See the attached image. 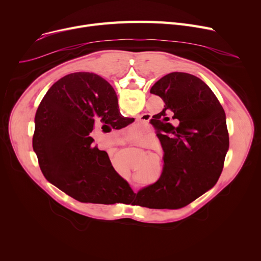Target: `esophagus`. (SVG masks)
Returning a JSON list of instances; mask_svg holds the SVG:
<instances>
[{
	"instance_id": "esophagus-1",
	"label": "esophagus",
	"mask_w": 261,
	"mask_h": 261,
	"mask_svg": "<svg viewBox=\"0 0 261 261\" xmlns=\"http://www.w3.org/2000/svg\"><path fill=\"white\" fill-rule=\"evenodd\" d=\"M147 121H148L147 118H145L143 115L140 116V117H139V126H141L142 128H145L146 126H148Z\"/></svg>"
}]
</instances>
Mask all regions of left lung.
Listing matches in <instances>:
<instances>
[{"label":"left lung","instance_id":"1","mask_svg":"<svg viewBox=\"0 0 261 261\" xmlns=\"http://www.w3.org/2000/svg\"><path fill=\"white\" fill-rule=\"evenodd\" d=\"M150 92L165 102L154 123L164 167L139 195L150 208H181L211 189L222 172L229 143L225 112L210 87L191 74L170 73Z\"/></svg>","mask_w":261,"mask_h":261}]
</instances>
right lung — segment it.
I'll return each instance as SVG.
<instances>
[{"mask_svg": "<svg viewBox=\"0 0 261 261\" xmlns=\"http://www.w3.org/2000/svg\"><path fill=\"white\" fill-rule=\"evenodd\" d=\"M133 120L120 114L113 88L100 76H64L47 91L35 117L33 147L41 171L80 202L114 204L122 194L135 195L91 135L98 125L121 129Z\"/></svg>", "mask_w": 261, "mask_h": 261, "instance_id": "obj_1", "label": "right lung"}]
</instances>
